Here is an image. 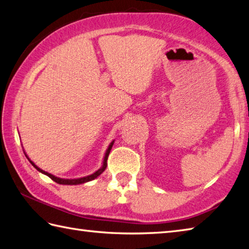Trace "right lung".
<instances>
[{
    "label": "right lung",
    "mask_w": 249,
    "mask_h": 249,
    "mask_svg": "<svg viewBox=\"0 0 249 249\" xmlns=\"http://www.w3.org/2000/svg\"><path fill=\"white\" fill-rule=\"evenodd\" d=\"M114 142H115V141L111 142V143L108 145V148L106 149V153H105V156H104V160H103L102 166H101L98 171L94 172L93 174L88 175V176H85V177H82V178H77V179H64V178H60V177H57V176H54V175H53V174H50V173H48V172H45V171H43L42 169H39L38 166L35 165V164L33 163V162L28 158L27 155H25V154H24V155H25V157H27V158H28V160H29L30 162H31V164L35 167V169H36L37 171H39L40 173H43V174H45V175H47L48 177H50V178H52L53 181L57 182V184H60V185H79V184H84V182H87V181L92 180V179L96 178V177H98L99 175H101V174L103 173L104 170L106 169V165H107V158H108V155H109V153H110L111 147H113V145H114ZM23 153H24V151H23Z\"/></svg>",
    "instance_id": "right-lung-1"
}]
</instances>
